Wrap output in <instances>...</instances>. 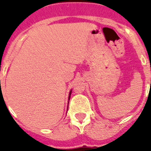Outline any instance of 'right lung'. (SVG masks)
I'll list each match as a JSON object with an SVG mask.
<instances>
[{
    "instance_id": "right-lung-1",
    "label": "right lung",
    "mask_w": 151,
    "mask_h": 151,
    "mask_svg": "<svg viewBox=\"0 0 151 151\" xmlns=\"http://www.w3.org/2000/svg\"><path fill=\"white\" fill-rule=\"evenodd\" d=\"M70 94H71V92H70V96H69V99H70Z\"/></svg>"
}]
</instances>
